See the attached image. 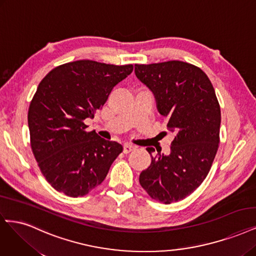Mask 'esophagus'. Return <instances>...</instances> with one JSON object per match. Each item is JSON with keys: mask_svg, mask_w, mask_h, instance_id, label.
I'll list each match as a JSON object with an SVG mask.
<instances>
[{"mask_svg": "<svg viewBox=\"0 0 256 256\" xmlns=\"http://www.w3.org/2000/svg\"><path fill=\"white\" fill-rule=\"evenodd\" d=\"M136 147L134 146V145H131V144H125L124 145V154H129V152H131L132 150H134Z\"/></svg>", "mask_w": 256, "mask_h": 256, "instance_id": "obj_1", "label": "esophagus"}]
</instances>
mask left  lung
Returning a JSON list of instances; mask_svg holds the SVG:
<instances>
[{
  "instance_id": "left-lung-1",
  "label": "left lung",
  "mask_w": 256,
  "mask_h": 256,
  "mask_svg": "<svg viewBox=\"0 0 256 256\" xmlns=\"http://www.w3.org/2000/svg\"><path fill=\"white\" fill-rule=\"evenodd\" d=\"M134 72L154 93L158 111L174 134L170 154L152 156L140 184L152 199L170 204L190 195L206 178L218 150L220 106L212 82L196 66L172 60L136 64Z\"/></svg>"
}]
</instances>
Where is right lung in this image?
I'll use <instances>...</instances> for the list:
<instances>
[{
	"mask_svg": "<svg viewBox=\"0 0 256 256\" xmlns=\"http://www.w3.org/2000/svg\"><path fill=\"white\" fill-rule=\"evenodd\" d=\"M132 71V64L77 60L52 68L39 84L28 116L30 146L56 190L82 197L104 180L122 146L88 132L84 120L94 118Z\"/></svg>",
	"mask_w": 256,
	"mask_h": 256,
	"instance_id": "1",
	"label": "right lung"
}]
</instances>
